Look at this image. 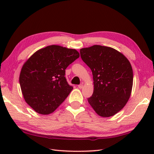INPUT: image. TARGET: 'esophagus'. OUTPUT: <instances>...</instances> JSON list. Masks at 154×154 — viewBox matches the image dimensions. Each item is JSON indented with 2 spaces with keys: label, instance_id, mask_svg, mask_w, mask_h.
Returning a JSON list of instances; mask_svg holds the SVG:
<instances>
[{
  "label": "esophagus",
  "instance_id": "1",
  "mask_svg": "<svg viewBox=\"0 0 154 154\" xmlns=\"http://www.w3.org/2000/svg\"><path fill=\"white\" fill-rule=\"evenodd\" d=\"M83 87V84H81V85H78V87H79V89H82Z\"/></svg>",
  "mask_w": 154,
  "mask_h": 154
}]
</instances>
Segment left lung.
I'll use <instances>...</instances> for the list:
<instances>
[{
    "label": "left lung",
    "mask_w": 154,
    "mask_h": 154,
    "mask_svg": "<svg viewBox=\"0 0 154 154\" xmlns=\"http://www.w3.org/2000/svg\"><path fill=\"white\" fill-rule=\"evenodd\" d=\"M80 54L93 73L94 91L88 102L101 117L115 115L132 93L133 71L129 60L115 49L99 45L81 49Z\"/></svg>",
    "instance_id": "8db88e82"
}]
</instances>
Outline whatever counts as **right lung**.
Segmentation results:
<instances>
[{
    "label": "right lung",
    "mask_w": 154,
    "mask_h": 154,
    "mask_svg": "<svg viewBox=\"0 0 154 154\" xmlns=\"http://www.w3.org/2000/svg\"><path fill=\"white\" fill-rule=\"evenodd\" d=\"M79 57L75 49L57 45L32 54L23 65L19 77L26 103L40 114L54 112L73 90L65 77V69Z\"/></svg>",
    "instance_id": "obj_1"
}]
</instances>
